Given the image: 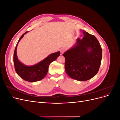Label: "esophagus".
Returning a JSON list of instances; mask_svg holds the SVG:
<instances>
[{
	"mask_svg": "<svg viewBox=\"0 0 120 120\" xmlns=\"http://www.w3.org/2000/svg\"><path fill=\"white\" fill-rule=\"evenodd\" d=\"M66 50H67V49L66 48H64L61 49L60 50V52L61 54H63L66 51Z\"/></svg>",
	"mask_w": 120,
	"mask_h": 120,
	"instance_id": "1",
	"label": "esophagus"
}]
</instances>
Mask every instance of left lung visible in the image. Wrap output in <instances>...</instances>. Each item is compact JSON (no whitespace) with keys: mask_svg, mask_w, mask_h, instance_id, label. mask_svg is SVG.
Masks as SVG:
<instances>
[{"mask_svg":"<svg viewBox=\"0 0 120 120\" xmlns=\"http://www.w3.org/2000/svg\"><path fill=\"white\" fill-rule=\"evenodd\" d=\"M82 32V38H78L75 45L63 54L67 74L79 81L89 80L96 75L102 57V50L97 38L85 30Z\"/></svg>","mask_w":120,"mask_h":120,"instance_id":"1","label":"left lung"}]
</instances>
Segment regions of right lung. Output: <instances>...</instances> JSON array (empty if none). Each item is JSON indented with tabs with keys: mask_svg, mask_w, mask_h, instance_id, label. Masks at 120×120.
Segmentation results:
<instances>
[{
	"mask_svg": "<svg viewBox=\"0 0 120 120\" xmlns=\"http://www.w3.org/2000/svg\"><path fill=\"white\" fill-rule=\"evenodd\" d=\"M27 32H25L21 35L17 43L14 52L13 63L16 72L20 78L27 82H35L41 80L45 77L50 64L60 56V52H57L49 54L45 59L33 66H25L18 59L16 50L18 43Z\"/></svg>",
	"mask_w": 120,
	"mask_h": 120,
	"instance_id": "right-lung-1",
	"label": "right lung"
}]
</instances>
